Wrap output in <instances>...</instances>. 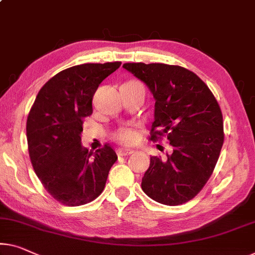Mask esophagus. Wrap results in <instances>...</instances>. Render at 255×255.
<instances>
[{
	"label": "esophagus",
	"mask_w": 255,
	"mask_h": 255,
	"mask_svg": "<svg viewBox=\"0 0 255 255\" xmlns=\"http://www.w3.org/2000/svg\"><path fill=\"white\" fill-rule=\"evenodd\" d=\"M117 152L119 155H129V154H131L134 151L130 149H124V147H120V149H118Z\"/></svg>",
	"instance_id": "esophagus-1"
}]
</instances>
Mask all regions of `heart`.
<instances>
[{
    "label": "heart",
    "instance_id": "1",
    "mask_svg": "<svg viewBox=\"0 0 255 255\" xmlns=\"http://www.w3.org/2000/svg\"><path fill=\"white\" fill-rule=\"evenodd\" d=\"M116 137L119 142L124 144H132L136 142V139H137V132H136L134 128L125 127L119 129V130L116 132Z\"/></svg>",
    "mask_w": 255,
    "mask_h": 255
}]
</instances>
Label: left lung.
I'll return each instance as SVG.
<instances>
[{
	"label": "left lung",
	"mask_w": 255,
	"mask_h": 255,
	"mask_svg": "<svg viewBox=\"0 0 255 255\" xmlns=\"http://www.w3.org/2000/svg\"><path fill=\"white\" fill-rule=\"evenodd\" d=\"M123 67L153 95L151 139L166 136L172 152L151 157L143 191L158 203L175 206L191 200L211 177L221 152L223 119L212 91L193 72L167 64L126 63Z\"/></svg>",
	"instance_id": "obj_1"
}]
</instances>
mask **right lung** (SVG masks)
Here are the masks:
<instances>
[{
  "mask_svg": "<svg viewBox=\"0 0 255 255\" xmlns=\"http://www.w3.org/2000/svg\"><path fill=\"white\" fill-rule=\"evenodd\" d=\"M120 62L66 68L40 89L26 125L29 158L45 190L67 206H80L104 190L117 153L105 145L96 152L81 143L82 118L93 113V96Z\"/></svg>",
  "mask_w": 255,
  "mask_h": 255,
  "instance_id": "add662e5",
  "label": "right lung"
}]
</instances>
